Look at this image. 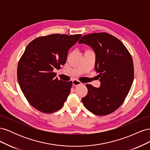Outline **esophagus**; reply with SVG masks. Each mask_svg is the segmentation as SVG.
<instances>
[{
    "instance_id": "obj_1",
    "label": "esophagus",
    "mask_w": 150,
    "mask_h": 150,
    "mask_svg": "<svg viewBox=\"0 0 150 150\" xmlns=\"http://www.w3.org/2000/svg\"><path fill=\"white\" fill-rule=\"evenodd\" d=\"M72 84H73V86H77L82 84V83L80 82V81H78V80L74 79V80L72 81Z\"/></svg>"
}]
</instances>
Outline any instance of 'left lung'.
<instances>
[{
  "label": "left lung",
  "instance_id": "1",
  "mask_svg": "<svg viewBox=\"0 0 150 150\" xmlns=\"http://www.w3.org/2000/svg\"><path fill=\"white\" fill-rule=\"evenodd\" d=\"M79 43L89 45L96 53L95 69L101 81L99 88L86 84L88 94L81 101L94 115L111 114L123 103L133 84L132 57L121 40L106 33L84 35Z\"/></svg>",
  "mask_w": 150,
  "mask_h": 150
}]
</instances>
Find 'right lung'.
I'll return each instance as SVG.
<instances>
[{
  "instance_id": "right-lung-1",
  "label": "right lung",
  "mask_w": 150,
  "mask_h": 150,
  "mask_svg": "<svg viewBox=\"0 0 150 150\" xmlns=\"http://www.w3.org/2000/svg\"><path fill=\"white\" fill-rule=\"evenodd\" d=\"M81 36H41L26 47L18 63L17 79L27 100L36 110L49 114L64 105L72 83L59 80L53 71L65 64L68 51Z\"/></svg>"
}]
</instances>
